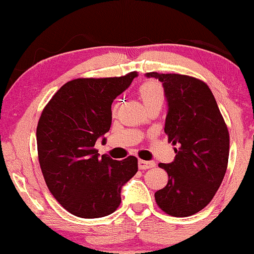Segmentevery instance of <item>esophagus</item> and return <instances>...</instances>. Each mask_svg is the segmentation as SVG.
I'll return each mask as SVG.
<instances>
[{
    "label": "esophagus",
    "mask_w": 254,
    "mask_h": 254,
    "mask_svg": "<svg viewBox=\"0 0 254 254\" xmlns=\"http://www.w3.org/2000/svg\"><path fill=\"white\" fill-rule=\"evenodd\" d=\"M139 170H149V168L155 167L154 161H145V160H138Z\"/></svg>",
    "instance_id": "1"
}]
</instances>
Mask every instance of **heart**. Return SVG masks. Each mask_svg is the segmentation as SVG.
I'll use <instances>...</instances> for the list:
<instances>
[{
    "mask_svg": "<svg viewBox=\"0 0 254 254\" xmlns=\"http://www.w3.org/2000/svg\"><path fill=\"white\" fill-rule=\"evenodd\" d=\"M138 95L145 109L153 106V105H161L165 101V93L162 87L156 81H145L138 88ZM115 106V110H116Z\"/></svg>",
    "mask_w": 254,
    "mask_h": 254,
    "instance_id": "1",
    "label": "heart"
}]
</instances>
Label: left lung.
I'll return each instance as SVG.
<instances>
[{
    "instance_id": "obj_1",
    "label": "left lung",
    "mask_w": 254,
    "mask_h": 254,
    "mask_svg": "<svg viewBox=\"0 0 254 254\" xmlns=\"http://www.w3.org/2000/svg\"><path fill=\"white\" fill-rule=\"evenodd\" d=\"M162 82L167 99L165 132L177 145L171 164H159L168 183L155 192L166 214L186 217L205 208L222 183L229 156V132L208 84L180 74L147 72Z\"/></svg>"
}]
</instances>
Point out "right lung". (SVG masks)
Wrapping results in <instances>:
<instances>
[{
  "label": "right lung",
  "instance_id": "1",
  "mask_svg": "<svg viewBox=\"0 0 254 254\" xmlns=\"http://www.w3.org/2000/svg\"><path fill=\"white\" fill-rule=\"evenodd\" d=\"M137 75L69 81L43 110L37 127L40 168L52 196L75 216L98 218L117 210L122 188L138 170L135 156L117 161L94 148L111 127L113 100Z\"/></svg>",
  "mask_w": 254,
  "mask_h": 254
}]
</instances>
